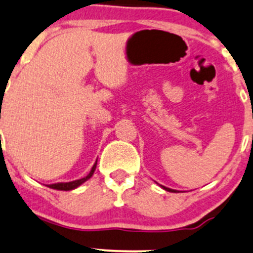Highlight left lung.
<instances>
[{"mask_svg":"<svg viewBox=\"0 0 253 253\" xmlns=\"http://www.w3.org/2000/svg\"><path fill=\"white\" fill-rule=\"evenodd\" d=\"M160 186H161V184H160ZM161 188H164L165 191H167V192H173V193H176V192H177V191H174V189L167 188V187H165V186H161Z\"/></svg>","mask_w":253,"mask_h":253,"instance_id":"left-lung-1","label":"left lung"}]
</instances>
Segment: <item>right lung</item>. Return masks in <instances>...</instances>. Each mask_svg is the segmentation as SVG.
Instances as JSON below:
<instances>
[{
    "label": "right lung",
    "instance_id": "right-lung-1",
    "mask_svg": "<svg viewBox=\"0 0 253 253\" xmlns=\"http://www.w3.org/2000/svg\"><path fill=\"white\" fill-rule=\"evenodd\" d=\"M96 167H97V161L94 162V165L92 166L89 173L87 174L86 177H84V178L76 179V181H71V182H59V183L47 184V187H49V188H52V189H57V191H72V189L80 187L82 183H84L86 181H88V179L93 176L94 171H96Z\"/></svg>",
    "mask_w": 253,
    "mask_h": 253
}]
</instances>
